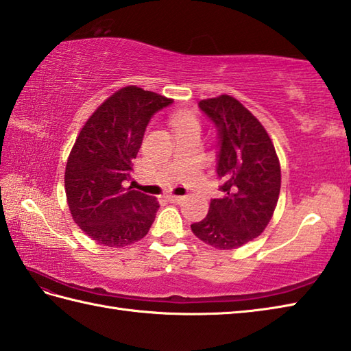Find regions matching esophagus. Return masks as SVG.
I'll return each instance as SVG.
<instances>
[{
    "label": "esophagus",
    "instance_id": "esophagus-1",
    "mask_svg": "<svg viewBox=\"0 0 351 351\" xmlns=\"http://www.w3.org/2000/svg\"><path fill=\"white\" fill-rule=\"evenodd\" d=\"M167 198H168V202H171V203H180V202H183V198H184V197H182V195H173V194H169V195H167Z\"/></svg>",
    "mask_w": 351,
    "mask_h": 351
}]
</instances>
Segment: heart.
<instances>
[{"mask_svg":"<svg viewBox=\"0 0 351 351\" xmlns=\"http://www.w3.org/2000/svg\"><path fill=\"white\" fill-rule=\"evenodd\" d=\"M171 123H173L176 132L186 130V128H198V121L188 113H176Z\"/></svg>","mask_w":351,"mask_h":351,"instance_id":"1","label":"heart"}]
</instances>
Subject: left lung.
Listing matches in <instances>:
<instances>
[{
    "label": "left lung",
    "mask_w": 351,
    "mask_h": 351,
    "mask_svg": "<svg viewBox=\"0 0 351 351\" xmlns=\"http://www.w3.org/2000/svg\"><path fill=\"white\" fill-rule=\"evenodd\" d=\"M199 110L218 133L217 174L223 198H212L209 212L192 232L219 250L238 248L268 226L280 194V163L263 125L230 95L202 99Z\"/></svg>",
    "instance_id": "left-lung-1"
}]
</instances>
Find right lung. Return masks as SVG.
Listing matches in <instances>:
<instances>
[{
    "label": "right lung",
    "mask_w": 351,
    "mask_h": 351,
    "mask_svg": "<svg viewBox=\"0 0 351 351\" xmlns=\"http://www.w3.org/2000/svg\"><path fill=\"white\" fill-rule=\"evenodd\" d=\"M173 99L136 86L119 89L86 121L71 149L65 191L77 226L98 244L124 247L144 238L156 197L125 188L154 113Z\"/></svg>",
    "instance_id": "1"
}]
</instances>
